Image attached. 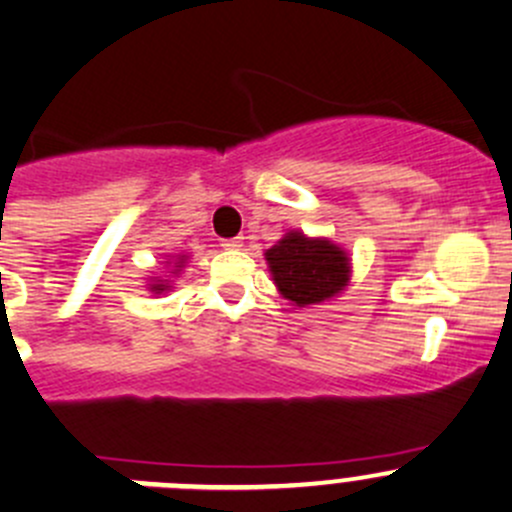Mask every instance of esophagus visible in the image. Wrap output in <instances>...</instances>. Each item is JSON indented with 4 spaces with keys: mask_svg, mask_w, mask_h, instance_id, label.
Wrapping results in <instances>:
<instances>
[{
    "mask_svg": "<svg viewBox=\"0 0 512 512\" xmlns=\"http://www.w3.org/2000/svg\"><path fill=\"white\" fill-rule=\"evenodd\" d=\"M222 247L225 250H237V247H242V237H227V240H222Z\"/></svg>",
    "mask_w": 512,
    "mask_h": 512,
    "instance_id": "1",
    "label": "esophagus"
}]
</instances>
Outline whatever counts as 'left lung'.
Returning a JSON list of instances; mask_svg holds the SVG:
<instances>
[{"label":"left lung","instance_id":"obj_1","mask_svg":"<svg viewBox=\"0 0 512 512\" xmlns=\"http://www.w3.org/2000/svg\"><path fill=\"white\" fill-rule=\"evenodd\" d=\"M265 257L277 290L300 307L330 300L350 277V260L340 247L302 232H287Z\"/></svg>","mask_w":512,"mask_h":512}]
</instances>
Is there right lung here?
<instances>
[{
    "label": "right lung",
    "instance_id": "obj_1",
    "mask_svg": "<svg viewBox=\"0 0 512 512\" xmlns=\"http://www.w3.org/2000/svg\"><path fill=\"white\" fill-rule=\"evenodd\" d=\"M177 265H180V262H177ZM160 282H162V280H160ZM152 290H160V292H162V290H167V285H152Z\"/></svg>",
    "mask_w": 512,
    "mask_h": 512
}]
</instances>
